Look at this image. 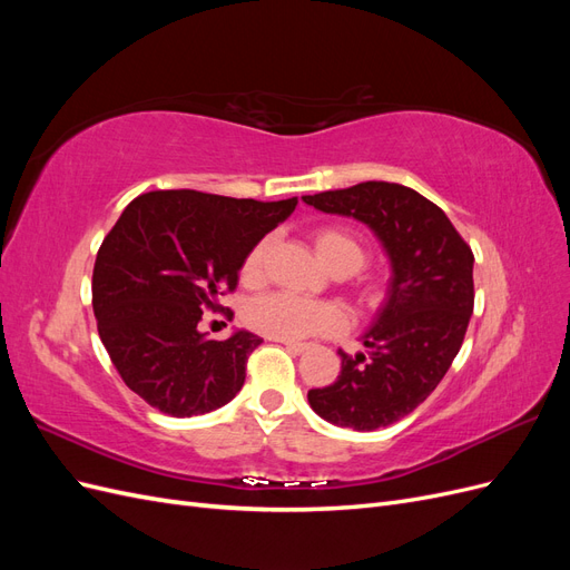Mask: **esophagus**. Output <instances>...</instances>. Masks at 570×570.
Returning a JSON list of instances; mask_svg holds the SVG:
<instances>
[{"mask_svg": "<svg viewBox=\"0 0 570 570\" xmlns=\"http://www.w3.org/2000/svg\"><path fill=\"white\" fill-rule=\"evenodd\" d=\"M283 344H285V350L292 352V354H302V352L308 350L306 342H283Z\"/></svg>", "mask_w": 570, "mask_h": 570, "instance_id": "34e87169", "label": "esophagus"}]
</instances>
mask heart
<instances>
[{
	"mask_svg": "<svg viewBox=\"0 0 570 570\" xmlns=\"http://www.w3.org/2000/svg\"><path fill=\"white\" fill-rule=\"evenodd\" d=\"M268 249V237L258 239V243L247 252L243 262V278L254 283L262 278L264 258ZM314 249L323 266L333 273L352 275L358 268H364L368 249L361 243V237L347 228L340 226H325L314 233ZM361 297L371 295V285H361ZM247 323L256 333H262L273 340H306L316 335H333L342 331L344 316L335 304L306 299L292 292H273L254 299L247 306Z\"/></svg>",
	"mask_w": 570,
	"mask_h": 570,
	"instance_id": "obj_1",
	"label": "heart"
}]
</instances>
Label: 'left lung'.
I'll return each instance as SVG.
<instances>
[{"mask_svg":"<svg viewBox=\"0 0 570 570\" xmlns=\"http://www.w3.org/2000/svg\"><path fill=\"white\" fill-rule=\"evenodd\" d=\"M302 199L366 223L392 264L387 302L364 335L371 354L340 350L337 381L308 390V404L335 425H392L428 400L461 350L475 299L473 252L438 204L404 185L368 180Z\"/></svg>","mask_w":570,"mask_h":570,"instance_id":"1","label":"left lung"}]
</instances>
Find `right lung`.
I'll list each match as a JSON object with an SVG mask.
<instances>
[{
  "instance_id": "obj_1",
  "label": "right lung",
  "mask_w": 570,
  "mask_h": 570,
  "mask_svg": "<svg viewBox=\"0 0 570 570\" xmlns=\"http://www.w3.org/2000/svg\"><path fill=\"white\" fill-rule=\"evenodd\" d=\"M295 206L297 197L197 189H157L126 206L97 252L92 308L111 364L149 406L189 419L243 390L247 358L264 340L247 331L206 340L197 325L223 308L218 297L237 287L247 252Z\"/></svg>"
}]
</instances>
